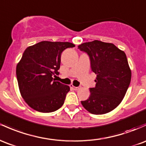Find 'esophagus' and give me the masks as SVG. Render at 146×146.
<instances>
[{
	"mask_svg": "<svg viewBox=\"0 0 146 146\" xmlns=\"http://www.w3.org/2000/svg\"><path fill=\"white\" fill-rule=\"evenodd\" d=\"M70 87L71 88V89H73V90H75V91H76V90H78V89H79V87H78V86H74L73 85V84H70Z\"/></svg>",
	"mask_w": 146,
	"mask_h": 146,
	"instance_id": "34e87169",
	"label": "esophagus"
}]
</instances>
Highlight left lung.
Segmentation results:
<instances>
[{
    "label": "left lung",
    "instance_id": "1",
    "mask_svg": "<svg viewBox=\"0 0 146 146\" xmlns=\"http://www.w3.org/2000/svg\"><path fill=\"white\" fill-rule=\"evenodd\" d=\"M89 57L91 70L97 75L91 95L81 101L93 114H104L121 103L131 81V70L125 53L115 45L95 40L78 46Z\"/></svg>",
    "mask_w": 146,
    "mask_h": 146
}]
</instances>
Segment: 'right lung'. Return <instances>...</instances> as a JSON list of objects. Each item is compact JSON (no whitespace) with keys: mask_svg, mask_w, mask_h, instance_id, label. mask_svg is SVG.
Segmentation results:
<instances>
[{"mask_svg":"<svg viewBox=\"0 0 146 146\" xmlns=\"http://www.w3.org/2000/svg\"><path fill=\"white\" fill-rule=\"evenodd\" d=\"M74 46L69 42L41 41L24 51L17 78L21 94L31 108L49 113L63 105L70 87L55 81L53 76L60 74L62 52Z\"/></svg>","mask_w":146,"mask_h":146,"instance_id":"1","label":"right lung"}]
</instances>
